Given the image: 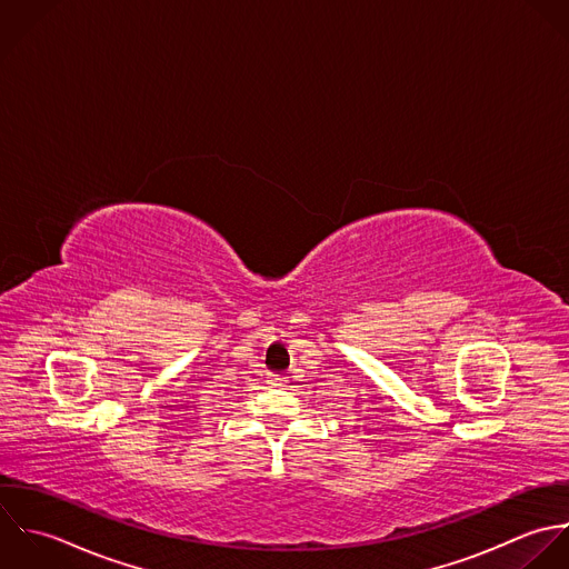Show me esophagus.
I'll return each mask as SVG.
<instances>
[{
	"label": "esophagus",
	"mask_w": 569,
	"mask_h": 569,
	"mask_svg": "<svg viewBox=\"0 0 569 569\" xmlns=\"http://www.w3.org/2000/svg\"><path fill=\"white\" fill-rule=\"evenodd\" d=\"M288 380H286V376H272V385L274 387H283Z\"/></svg>",
	"instance_id": "obj_1"
}]
</instances>
